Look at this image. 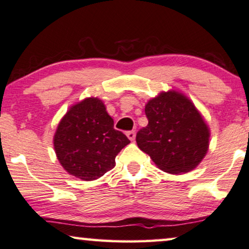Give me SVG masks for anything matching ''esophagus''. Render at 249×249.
Returning a JSON list of instances; mask_svg holds the SVG:
<instances>
[{
  "instance_id": "obj_1",
  "label": "esophagus",
  "mask_w": 249,
  "mask_h": 249,
  "mask_svg": "<svg viewBox=\"0 0 249 249\" xmlns=\"http://www.w3.org/2000/svg\"><path fill=\"white\" fill-rule=\"evenodd\" d=\"M126 136L131 140V141H134L135 140V132L134 131H128L127 133H126Z\"/></svg>"
}]
</instances>
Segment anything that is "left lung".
<instances>
[{
    "label": "left lung",
    "instance_id": "obj_1",
    "mask_svg": "<svg viewBox=\"0 0 249 249\" xmlns=\"http://www.w3.org/2000/svg\"><path fill=\"white\" fill-rule=\"evenodd\" d=\"M144 110L149 124L136 134L139 148L168 174L195 169L209 150L210 128L190 98L176 90L162 91Z\"/></svg>",
    "mask_w": 249,
    "mask_h": 249
}]
</instances>
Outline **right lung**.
Wrapping results in <instances>:
<instances>
[{
  "label": "right lung",
  "instance_id": "1",
  "mask_svg": "<svg viewBox=\"0 0 249 249\" xmlns=\"http://www.w3.org/2000/svg\"><path fill=\"white\" fill-rule=\"evenodd\" d=\"M53 143L62 167L88 181L113 169L115 158L129 140L114 128L103 100L89 97L70 107L59 121Z\"/></svg>",
  "mask_w": 249,
  "mask_h": 249
}]
</instances>
